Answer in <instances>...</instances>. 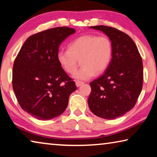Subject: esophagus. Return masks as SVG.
I'll list each match as a JSON object with an SVG mask.
<instances>
[{
  "label": "esophagus",
  "mask_w": 157,
  "mask_h": 157,
  "mask_svg": "<svg viewBox=\"0 0 157 157\" xmlns=\"http://www.w3.org/2000/svg\"><path fill=\"white\" fill-rule=\"evenodd\" d=\"M75 83H76V86L77 87H79V86H81V85H83L84 83H83V82H82V81H76Z\"/></svg>",
  "instance_id": "1"
}]
</instances>
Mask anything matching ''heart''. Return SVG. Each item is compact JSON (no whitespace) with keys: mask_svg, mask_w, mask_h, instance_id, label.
Returning a JSON list of instances; mask_svg holds the SVG:
<instances>
[{"mask_svg":"<svg viewBox=\"0 0 157 157\" xmlns=\"http://www.w3.org/2000/svg\"><path fill=\"white\" fill-rule=\"evenodd\" d=\"M112 43L107 36L83 35L69 45V49L60 50L57 59L62 69L68 74H74L81 61L83 66L74 74L78 81H87L106 70L112 57Z\"/></svg>","mask_w":157,"mask_h":157,"instance_id":"heart-1","label":"heart"}]
</instances>
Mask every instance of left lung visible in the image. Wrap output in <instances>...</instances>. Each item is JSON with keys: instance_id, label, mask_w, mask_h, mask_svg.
<instances>
[{"instance_id": "8db88e82", "label": "left lung", "mask_w": 157, "mask_h": 157, "mask_svg": "<svg viewBox=\"0 0 157 157\" xmlns=\"http://www.w3.org/2000/svg\"><path fill=\"white\" fill-rule=\"evenodd\" d=\"M90 28L102 31L109 37L113 52L105 74L90 82L88 106L98 117L114 119L136 105L143 88V60L136 43L126 33L103 25Z\"/></svg>"}]
</instances>
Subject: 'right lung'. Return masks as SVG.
<instances>
[{
    "instance_id": "add662e5",
    "label": "right lung",
    "mask_w": 157,
    "mask_h": 157,
    "mask_svg": "<svg viewBox=\"0 0 157 157\" xmlns=\"http://www.w3.org/2000/svg\"><path fill=\"white\" fill-rule=\"evenodd\" d=\"M76 32L62 26L29 37L14 60L13 88L21 109L39 120L63 113L71 93L76 90L57 59L59 45Z\"/></svg>"
}]
</instances>
